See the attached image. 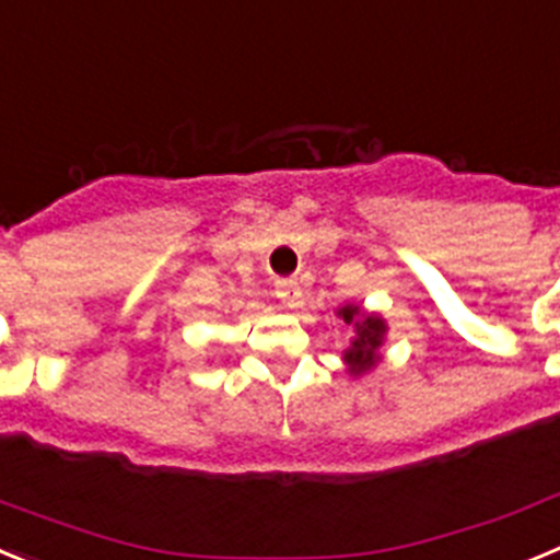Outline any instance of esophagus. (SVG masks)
Returning a JSON list of instances; mask_svg holds the SVG:
<instances>
[{
    "label": "esophagus",
    "mask_w": 560,
    "mask_h": 560,
    "mask_svg": "<svg viewBox=\"0 0 560 560\" xmlns=\"http://www.w3.org/2000/svg\"><path fill=\"white\" fill-rule=\"evenodd\" d=\"M276 299H279L281 304H295V301L301 299L299 281H292V279L276 281Z\"/></svg>",
    "instance_id": "obj_1"
}]
</instances>
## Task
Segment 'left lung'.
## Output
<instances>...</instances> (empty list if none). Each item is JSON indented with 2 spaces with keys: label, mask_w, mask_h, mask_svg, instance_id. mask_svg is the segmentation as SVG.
Wrapping results in <instances>:
<instances>
[{
  "label": "left lung",
  "mask_w": 560,
  "mask_h": 560,
  "mask_svg": "<svg viewBox=\"0 0 560 560\" xmlns=\"http://www.w3.org/2000/svg\"><path fill=\"white\" fill-rule=\"evenodd\" d=\"M337 317H340L342 324L354 329L349 346L342 349V362H346L349 376L360 380V376L371 374V371L382 362V346H385V337H387V320L380 315V312H368L365 306L360 304L337 306Z\"/></svg>",
  "instance_id": "obj_1"
}]
</instances>
